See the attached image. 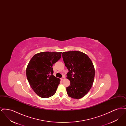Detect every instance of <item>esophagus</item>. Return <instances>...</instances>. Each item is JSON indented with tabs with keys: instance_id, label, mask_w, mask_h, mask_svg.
Wrapping results in <instances>:
<instances>
[{
	"instance_id": "34e87169",
	"label": "esophagus",
	"mask_w": 126,
	"mask_h": 126,
	"mask_svg": "<svg viewBox=\"0 0 126 126\" xmlns=\"http://www.w3.org/2000/svg\"><path fill=\"white\" fill-rule=\"evenodd\" d=\"M65 77L64 76H63L62 78H61V79L62 80H64V79H65Z\"/></svg>"
}]
</instances>
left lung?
I'll return each instance as SVG.
<instances>
[{"label": "left lung", "instance_id": "obj_1", "mask_svg": "<svg viewBox=\"0 0 126 126\" xmlns=\"http://www.w3.org/2000/svg\"><path fill=\"white\" fill-rule=\"evenodd\" d=\"M65 65L68 70L66 78L70 84L66 87L68 95L74 99L85 96L94 83L95 70L89 57L78 51L63 52L62 54Z\"/></svg>", "mask_w": 126, "mask_h": 126}]
</instances>
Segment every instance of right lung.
Returning <instances> with one entry per match:
<instances>
[{
  "label": "right lung",
  "instance_id": "add662e5",
  "mask_svg": "<svg viewBox=\"0 0 126 126\" xmlns=\"http://www.w3.org/2000/svg\"><path fill=\"white\" fill-rule=\"evenodd\" d=\"M62 52H42L34 55L26 68V77L31 87L38 96H53L60 79L53 75V65L61 58Z\"/></svg>",
  "mask_w": 126,
  "mask_h": 126
}]
</instances>
